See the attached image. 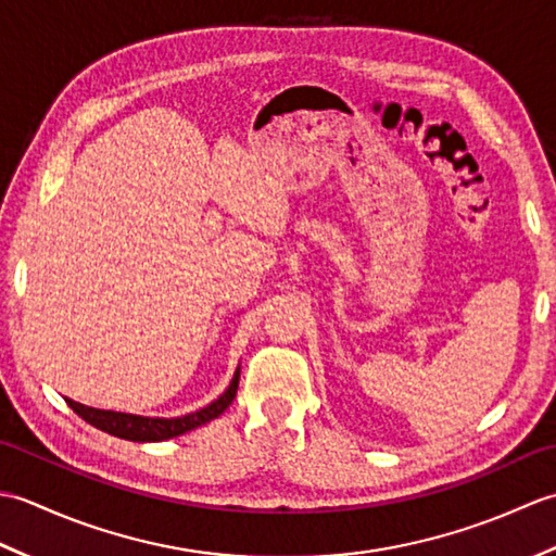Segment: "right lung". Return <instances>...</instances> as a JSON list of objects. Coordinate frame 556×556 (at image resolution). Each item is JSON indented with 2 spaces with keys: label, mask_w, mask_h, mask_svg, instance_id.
I'll return each instance as SVG.
<instances>
[{
  "label": "right lung",
  "mask_w": 556,
  "mask_h": 556,
  "mask_svg": "<svg viewBox=\"0 0 556 556\" xmlns=\"http://www.w3.org/2000/svg\"><path fill=\"white\" fill-rule=\"evenodd\" d=\"M236 389H239V370H236L227 392H224L217 401H212L210 406L200 408L195 413H188L184 418H143V416H131V413L90 408V406L76 404V401L71 399H66V404L74 408L83 420L96 425V428L102 432H110L114 437H122V440H131V442H162L222 416L233 401Z\"/></svg>",
  "instance_id": "1"
}]
</instances>
